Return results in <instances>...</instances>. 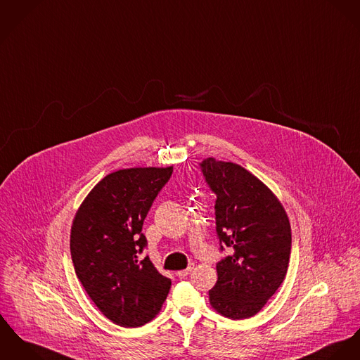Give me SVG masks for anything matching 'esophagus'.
<instances>
[{
	"label": "esophagus",
	"instance_id": "34e87169",
	"mask_svg": "<svg viewBox=\"0 0 360 360\" xmlns=\"http://www.w3.org/2000/svg\"><path fill=\"white\" fill-rule=\"evenodd\" d=\"M193 269H194V264H191V265H190L187 269H183V271H177V272H176V275H177L179 278H187Z\"/></svg>",
	"mask_w": 360,
	"mask_h": 360
}]
</instances>
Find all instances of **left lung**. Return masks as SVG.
<instances>
[{
	"label": "left lung",
	"mask_w": 360,
	"mask_h": 360,
	"mask_svg": "<svg viewBox=\"0 0 360 360\" xmlns=\"http://www.w3.org/2000/svg\"><path fill=\"white\" fill-rule=\"evenodd\" d=\"M200 166L217 195L220 242L231 249L216 265L219 278L209 290L210 305L229 319H248L260 312L286 276L290 221L278 196L240 165L207 158Z\"/></svg>",
	"instance_id": "left-lung-1"
}]
</instances>
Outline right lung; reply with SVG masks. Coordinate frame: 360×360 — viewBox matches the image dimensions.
Here are the masks:
<instances>
[{
	"label": "right lung",
	"mask_w": 360,
	"mask_h": 360,
	"mask_svg": "<svg viewBox=\"0 0 360 360\" xmlns=\"http://www.w3.org/2000/svg\"><path fill=\"white\" fill-rule=\"evenodd\" d=\"M173 166L129 167L107 174L79 205L71 226L75 274L100 312L112 323L140 327L161 311L172 281L148 256L143 221Z\"/></svg>",
	"instance_id": "right-lung-1"
}]
</instances>
